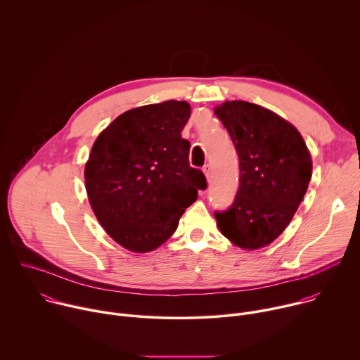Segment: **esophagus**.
<instances>
[{
  "mask_svg": "<svg viewBox=\"0 0 360 360\" xmlns=\"http://www.w3.org/2000/svg\"><path fill=\"white\" fill-rule=\"evenodd\" d=\"M202 171H203L205 176H207V179L210 181V178H211V165H210V164H207V165H203Z\"/></svg>",
  "mask_w": 360,
  "mask_h": 360,
  "instance_id": "34e87169",
  "label": "esophagus"
}]
</instances>
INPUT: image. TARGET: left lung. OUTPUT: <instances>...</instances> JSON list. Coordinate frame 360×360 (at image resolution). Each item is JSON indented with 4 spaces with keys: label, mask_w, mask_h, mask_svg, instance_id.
<instances>
[{
    "label": "left lung",
    "mask_w": 360,
    "mask_h": 360,
    "mask_svg": "<svg viewBox=\"0 0 360 360\" xmlns=\"http://www.w3.org/2000/svg\"><path fill=\"white\" fill-rule=\"evenodd\" d=\"M239 158V188L226 211H215L224 236L245 249L274 242L289 225L312 178V160L297 129L246 101L215 108Z\"/></svg>",
    "instance_id": "1"
}]
</instances>
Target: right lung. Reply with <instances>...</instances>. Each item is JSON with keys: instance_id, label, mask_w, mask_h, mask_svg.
I'll return each mask as SVG.
<instances>
[{"instance_id": "right-lung-1", "label": "right lung", "mask_w": 360, "mask_h": 360, "mask_svg": "<svg viewBox=\"0 0 360 360\" xmlns=\"http://www.w3.org/2000/svg\"><path fill=\"white\" fill-rule=\"evenodd\" d=\"M189 117L185 101L134 108L94 142L84 172L89 203L107 233L132 252L169 239L207 188L203 172L189 165L191 142L181 136Z\"/></svg>"}]
</instances>
